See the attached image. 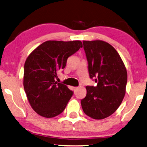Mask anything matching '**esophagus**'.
Returning <instances> with one entry per match:
<instances>
[{
  "instance_id": "esophagus-1",
  "label": "esophagus",
  "mask_w": 147,
  "mask_h": 147,
  "mask_svg": "<svg viewBox=\"0 0 147 147\" xmlns=\"http://www.w3.org/2000/svg\"><path fill=\"white\" fill-rule=\"evenodd\" d=\"M78 88V87H74V90H76Z\"/></svg>"
}]
</instances>
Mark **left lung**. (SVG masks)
Here are the masks:
<instances>
[{
    "instance_id": "1",
    "label": "left lung",
    "mask_w": 147,
    "mask_h": 147,
    "mask_svg": "<svg viewBox=\"0 0 147 147\" xmlns=\"http://www.w3.org/2000/svg\"><path fill=\"white\" fill-rule=\"evenodd\" d=\"M90 78L97 85L86 86V95L80 101L84 113L94 119L113 114L126 92L127 73L121 57L110 44L102 40H83Z\"/></svg>"
}]
</instances>
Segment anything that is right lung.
<instances>
[{"mask_svg":"<svg viewBox=\"0 0 147 147\" xmlns=\"http://www.w3.org/2000/svg\"><path fill=\"white\" fill-rule=\"evenodd\" d=\"M82 47L81 41L48 40L35 49L24 67L23 85L30 106L39 115L52 118L63 113L73 92L55 81L68 58Z\"/></svg>","mask_w":147,"mask_h":147,"instance_id":"1","label":"right lung"}]
</instances>
